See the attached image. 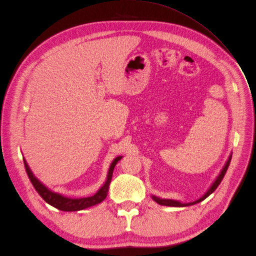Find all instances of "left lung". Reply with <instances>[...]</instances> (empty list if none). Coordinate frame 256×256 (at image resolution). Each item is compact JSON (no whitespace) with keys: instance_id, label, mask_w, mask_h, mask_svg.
I'll return each mask as SVG.
<instances>
[{"instance_id":"obj_1","label":"left lung","mask_w":256,"mask_h":256,"mask_svg":"<svg viewBox=\"0 0 256 256\" xmlns=\"http://www.w3.org/2000/svg\"><path fill=\"white\" fill-rule=\"evenodd\" d=\"M230 160H232V155L228 157V159L226 163H225V165L223 166L222 170L220 172L219 176L216 178V180L214 181V183L212 184V186L210 187V188H208V190L204 193V195H202V196L200 200H198L192 202H188V204H182L181 202L174 200H165V198H160L155 196V195H152V198H153L157 204H161V206H192V204H198V202H202L204 200H206V198L210 194H212V193L217 189V187L219 186V184H220V183H221V181H222V178H224L225 172H226V170H228V166H230Z\"/></svg>"}]
</instances>
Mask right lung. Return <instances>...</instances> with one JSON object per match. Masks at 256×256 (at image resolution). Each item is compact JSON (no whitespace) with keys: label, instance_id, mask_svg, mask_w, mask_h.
<instances>
[{"label":"right lung","instance_id":"1","mask_svg":"<svg viewBox=\"0 0 256 256\" xmlns=\"http://www.w3.org/2000/svg\"><path fill=\"white\" fill-rule=\"evenodd\" d=\"M121 159H122V156H118L112 162L110 170H108L106 181H105L104 185L93 195V196L82 198H70L64 196V195L60 194V193L52 192L46 186L43 185L39 181V180L33 174V172H31V170H30L28 165L24 159V163L26 172L28 174L30 181H31L32 185L34 186V188L36 189L38 194L45 202L50 204V206H52L58 210H61V211L75 212V211H80V210H84L90 206H96L105 200V198L108 196V192L110 184L112 181L114 168L116 166V164Z\"/></svg>","mask_w":256,"mask_h":256}]
</instances>
